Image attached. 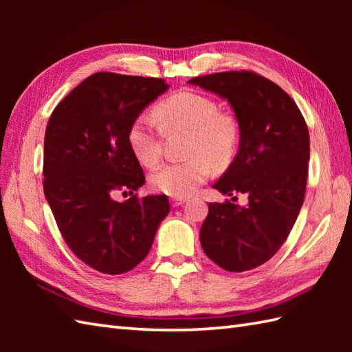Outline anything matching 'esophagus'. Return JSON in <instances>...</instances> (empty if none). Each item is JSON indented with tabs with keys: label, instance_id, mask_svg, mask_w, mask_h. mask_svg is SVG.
<instances>
[{
	"label": "esophagus",
	"instance_id": "1",
	"mask_svg": "<svg viewBox=\"0 0 352 352\" xmlns=\"http://www.w3.org/2000/svg\"><path fill=\"white\" fill-rule=\"evenodd\" d=\"M186 203L184 198H170V204L172 207H178V206H183Z\"/></svg>",
	"mask_w": 352,
	"mask_h": 352
}]
</instances>
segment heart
<instances>
[{"instance_id":"b5f03b06","label":"heart","mask_w":352,"mask_h":352,"mask_svg":"<svg viewBox=\"0 0 352 352\" xmlns=\"http://www.w3.org/2000/svg\"><path fill=\"white\" fill-rule=\"evenodd\" d=\"M155 115L166 131L189 130L184 148L189 157L157 168L149 177L155 190L174 198L189 197L207 180L212 166L223 169L236 157L241 125L208 96L193 91L175 92L157 104ZM126 139L142 164L154 166L160 160L162 131L149 115L133 119Z\"/></svg>"}]
</instances>
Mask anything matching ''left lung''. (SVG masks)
I'll list each match as a JSON object with an SVG mask.
<instances>
[{"mask_svg": "<svg viewBox=\"0 0 352 352\" xmlns=\"http://www.w3.org/2000/svg\"><path fill=\"white\" fill-rule=\"evenodd\" d=\"M189 83L218 94L233 107L241 146L213 188L248 198L246 206L236 204L237 197L208 204L201 246L226 271H250L281 248L302 207L310 159L307 124L295 101L257 72H216Z\"/></svg>", "mask_w": 352, "mask_h": 352, "instance_id": "obj_1", "label": "left lung"}]
</instances>
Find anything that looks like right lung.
Masks as SVG:
<instances>
[{
  "label": "right lung",
  "mask_w": 352,
  "mask_h": 352,
  "mask_svg": "<svg viewBox=\"0 0 352 352\" xmlns=\"http://www.w3.org/2000/svg\"><path fill=\"white\" fill-rule=\"evenodd\" d=\"M162 78L96 72L50 116L43 193L66 245L87 266L119 275L151 250L169 213L166 195L138 197L145 175L126 139L134 118L166 92ZM129 191L119 204L113 197Z\"/></svg>",
  "instance_id": "add662e5"
}]
</instances>
